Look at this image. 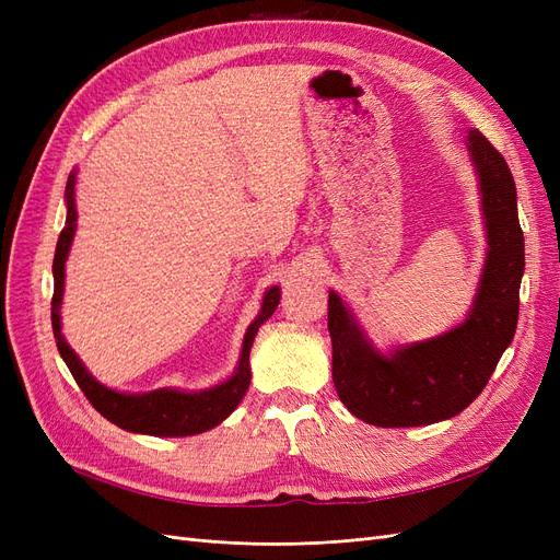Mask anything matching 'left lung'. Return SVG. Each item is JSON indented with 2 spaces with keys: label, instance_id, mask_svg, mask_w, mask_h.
I'll list each match as a JSON object with an SVG mask.
<instances>
[{
  "label": "left lung",
  "instance_id": "8db88e82",
  "mask_svg": "<svg viewBox=\"0 0 560 560\" xmlns=\"http://www.w3.org/2000/svg\"><path fill=\"white\" fill-rule=\"evenodd\" d=\"M469 154L481 179L490 249L477 301L460 327L381 354L329 292L336 393L369 425L413 428L457 416L481 395L514 338L525 266L516 186L510 165L479 130H469Z\"/></svg>",
  "mask_w": 560,
  "mask_h": 560
}]
</instances>
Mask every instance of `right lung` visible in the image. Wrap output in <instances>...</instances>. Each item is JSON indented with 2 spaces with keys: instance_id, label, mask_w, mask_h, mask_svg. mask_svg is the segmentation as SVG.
<instances>
[{
  "instance_id": "add662e5",
  "label": "right lung",
  "mask_w": 560,
  "mask_h": 560,
  "mask_svg": "<svg viewBox=\"0 0 560 560\" xmlns=\"http://www.w3.org/2000/svg\"><path fill=\"white\" fill-rule=\"evenodd\" d=\"M67 219L65 229L60 231L56 259H54V299H50V325H54V336L60 350V358L65 360L67 369L72 371L74 381L79 383L81 393L93 404L97 413H103L109 422L128 432L138 434H154V436H191L219 425L235 406L241 404L249 387V348L254 336H257L264 322L276 313L280 303V290L270 287L264 296V306L259 317L252 322L245 341L241 364L235 374L212 389H202V393H177V389H154V393L144 395H124L114 393V389L97 383L86 366L79 362L74 350L65 343L60 334V303H62V287H65V259L70 252L74 229H77V208H74V173L67 179Z\"/></svg>"
}]
</instances>
